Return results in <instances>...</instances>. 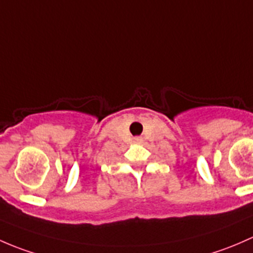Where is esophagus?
Wrapping results in <instances>:
<instances>
[{
  "mask_svg": "<svg viewBox=\"0 0 253 253\" xmlns=\"http://www.w3.org/2000/svg\"><path fill=\"white\" fill-rule=\"evenodd\" d=\"M134 142H136V144H141V142H142V139H141V137H135V139H134Z\"/></svg>",
  "mask_w": 253,
  "mask_h": 253,
  "instance_id": "34e87169",
  "label": "esophagus"
}]
</instances>
